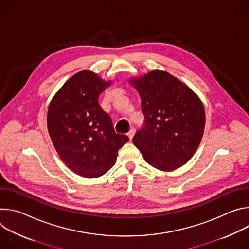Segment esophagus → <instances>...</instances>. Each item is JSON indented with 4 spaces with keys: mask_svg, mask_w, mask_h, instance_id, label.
<instances>
[{
    "mask_svg": "<svg viewBox=\"0 0 249 249\" xmlns=\"http://www.w3.org/2000/svg\"><path fill=\"white\" fill-rule=\"evenodd\" d=\"M135 133H136V130H135L134 128L130 129V131L127 133V135H128V137H129V139H130V140H132V139H133V137H134Z\"/></svg>",
    "mask_w": 249,
    "mask_h": 249,
    "instance_id": "1",
    "label": "esophagus"
}]
</instances>
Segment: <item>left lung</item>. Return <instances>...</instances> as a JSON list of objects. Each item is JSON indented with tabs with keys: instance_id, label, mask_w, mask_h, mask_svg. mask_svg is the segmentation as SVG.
Segmentation results:
<instances>
[{
	"instance_id": "left-lung-1",
	"label": "left lung",
	"mask_w": 249,
	"mask_h": 249,
	"mask_svg": "<svg viewBox=\"0 0 249 249\" xmlns=\"http://www.w3.org/2000/svg\"><path fill=\"white\" fill-rule=\"evenodd\" d=\"M132 84L141 96L144 125L134 145L154 167L170 171L185 164L196 152L205 128L199 97L182 82L155 70Z\"/></svg>"
}]
</instances>
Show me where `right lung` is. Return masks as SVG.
<instances>
[{"instance_id":"1","label":"right lung","mask_w":249,"mask_h":249,"mask_svg":"<svg viewBox=\"0 0 249 249\" xmlns=\"http://www.w3.org/2000/svg\"><path fill=\"white\" fill-rule=\"evenodd\" d=\"M109 86L90 71H81L49 105L48 132L58 155L70 169L89 178L107 172L129 141L115 133L111 117L99 105V94Z\"/></svg>"}]
</instances>
